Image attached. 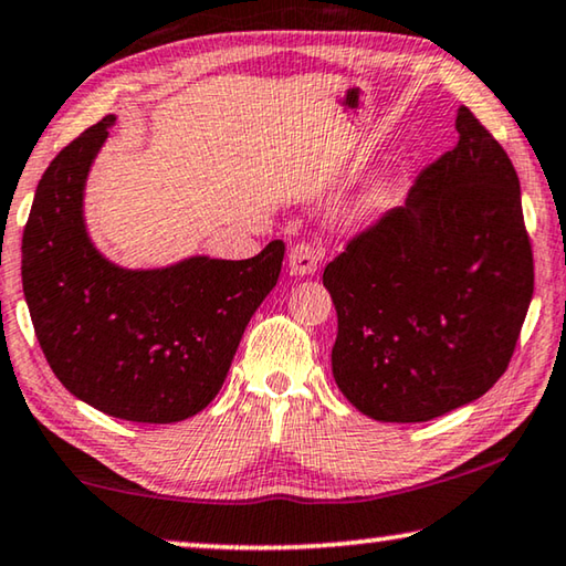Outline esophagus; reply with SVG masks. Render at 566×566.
<instances>
[{"label": "esophagus", "mask_w": 566, "mask_h": 566, "mask_svg": "<svg viewBox=\"0 0 566 566\" xmlns=\"http://www.w3.org/2000/svg\"><path fill=\"white\" fill-rule=\"evenodd\" d=\"M290 272L294 276H307V274H315L317 272V262H319V251L310 244V241H297L290 249Z\"/></svg>", "instance_id": "esophagus-1"}]
</instances>
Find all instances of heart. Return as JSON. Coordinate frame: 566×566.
I'll return each mask as SVG.
<instances>
[{
	"instance_id": "b5f03b06",
	"label": "heart",
	"mask_w": 566,
	"mask_h": 566,
	"mask_svg": "<svg viewBox=\"0 0 566 566\" xmlns=\"http://www.w3.org/2000/svg\"><path fill=\"white\" fill-rule=\"evenodd\" d=\"M390 201V191L385 186H375L370 191L365 193V199L357 206V213L360 217H375V213H380L385 206Z\"/></svg>"
}]
</instances>
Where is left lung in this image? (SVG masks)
Masks as SVG:
<instances>
[{
    "mask_svg": "<svg viewBox=\"0 0 566 566\" xmlns=\"http://www.w3.org/2000/svg\"><path fill=\"white\" fill-rule=\"evenodd\" d=\"M459 143L325 266L337 310L332 375L367 418L423 423L506 373L534 294L522 188L469 107Z\"/></svg>",
    "mask_w": 566,
    "mask_h": 566,
    "instance_id": "obj_1",
    "label": "left lung"
}]
</instances>
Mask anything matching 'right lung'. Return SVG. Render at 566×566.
Returning <instances> with one entry per match:
<instances>
[{"mask_svg":"<svg viewBox=\"0 0 566 566\" xmlns=\"http://www.w3.org/2000/svg\"><path fill=\"white\" fill-rule=\"evenodd\" d=\"M115 115L44 170L22 237V290L57 380L87 406L133 423H178L217 398L241 335L282 272L284 241L256 256H188L123 269L85 227L90 166Z\"/></svg>","mask_w":566,"mask_h":566,"instance_id":"obj_1","label":"right lung"}]
</instances>
